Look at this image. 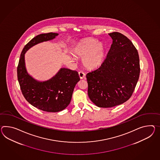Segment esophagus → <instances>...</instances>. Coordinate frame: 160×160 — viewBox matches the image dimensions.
I'll list each match as a JSON object with an SVG mask.
<instances>
[{
    "mask_svg": "<svg viewBox=\"0 0 160 160\" xmlns=\"http://www.w3.org/2000/svg\"><path fill=\"white\" fill-rule=\"evenodd\" d=\"M78 76H79L80 79H83V78H85L86 74H85V73H84L82 71H80V72H78Z\"/></svg>",
    "mask_w": 160,
    "mask_h": 160,
    "instance_id": "obj_1",
    "label": "esophagus"
}]
</instances>
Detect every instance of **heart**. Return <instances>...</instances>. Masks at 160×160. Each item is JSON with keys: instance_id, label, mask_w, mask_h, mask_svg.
<instances>
[{"instance_id": "obj_1", "label": "heart", "mask_w": 160, "mask_h": 160, "mask_svg": "<svg viewBox=\"0 0 160 160\" xmlns=\"http://www.w3.org/2000/svg\"><path fill=\"white\" fill-rule=\"evenodd\" d=\"M74 57L82 58L83 66L88 69H95L101 66L105 57V47L102 43L91 38L81 40L74 47Z\"/></svg>"}]
</instances>
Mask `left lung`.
I'll return each mask as SVG.
<instances>
[{"label":"left lung","instance_id":"left-lung-1","mask_svg":"<svg viewBox=\"0 0 160 160\" xmlns=\"http://www.w3.org/2000/svg\"><path fill=\"white\" fill-rule=\"evenodd\" d=\"M113 43L104 62L86 75L88 95L99 108L122 104L132 96L140 74L139 54L132 42L119 32L109 33Z\"/></svg>","mask_w":160,"mask_h":160}]
</instances>
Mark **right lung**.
<instances>
[{
	"instance_id": "1",
	"label": "right lung",
	"mask_w": 160,
	"mask_h": 160,
	"mask_svg": "<svg viewBox=\"0 0 160 160\" xmlns=\"http://www.w3.org/2000/svg\"><path fill=\"white\" fill-rule=\"evenodd\" d=\"M58 35L50 32L33 38L23 48L17 67V78L23 97L32 105L47 112L62 111L69 105L74 87L80 80L78 72L61 68L52 78L39 82L28 73L25 54L36 44L51 40Z\"/></svg>"
}]
</instances>
